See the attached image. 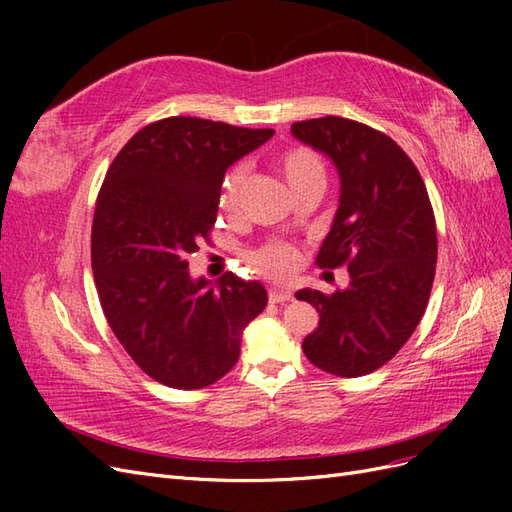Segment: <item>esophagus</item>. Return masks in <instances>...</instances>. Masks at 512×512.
<instances>
[{"mask_svg":"<svg viewBox=\"0 0 512 512\" xmlns=\"http://www.w3.org/2000/svg\"><path fill=\"white\" fill-rule=\"evenodd\" d=\"M292 299V292L288 288H269V301L271 303H286Z\"/></svg>","mask_w":512,"mask_h":512,"instance_id":"34e87169","label":"esophagus"}]
</instances>
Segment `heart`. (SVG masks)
I'll return each mask as SVG.
<instances>
[{
  "label": "heart",
  "instance_id": "1",
  "mask_svg": "<svg viewBox=\"0 0 512 512\" xmlns=\"http://www.w3.org/2000/svg\"><path fill=\"white\" fill-rule=\"evenodd\" d=\"M277 164H280L282 175L286 177L292 190H299L312 181H324V164L318 153L309 147H288L280 156V160H277ZM243 181L245 166H235L228 170L220 188L222 209H237ZM247 258H250V262L260 273L271 277H282L297 265V252H294V247L280 241L260 245L258 250L250 252Z\"/></svg>",
  "mask_w": 512,
  "mask_h": 512
}]
</instances>
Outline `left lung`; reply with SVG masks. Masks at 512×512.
<instances>
[{"mask_svg":"<svg viewBox=\"0 0 512 512\" xmlns=\"http://www.w3.org/2000/svg\"><path fill=\"white\" fill-rule=\"evenodd\" d=\"M290 130L339 170V209L316 265L350 273L344 290L297 292L320 314L303 352L327 374L359 378L389 363L425 314L438 260L433 207L418 168L384 132L335 115Z\"/></svg>","mask_w":512,"mask_h":512,"instance_id":"left-lung-1","label":"left lung"}]
</instances>
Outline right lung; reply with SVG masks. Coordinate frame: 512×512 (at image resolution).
Returning <instances> with one entry per match:
<instances>
[{
  "mask_svg": "<svg viewBox=\"0 0 512 512\" xmlns=\"http://www.w3.org/2000/svg\"><path fill=\"white\" fill-rule=\"evenodd\" d=\"M269 128L166 117L117 153L91 224V269L119 344L149 378L196 391L235 367L241 333L267 290L226 271L194 282L185 256L209 239L232 162L267 143Z\"/></svg>",
  "mask_w": 512,
  "mask_h": 512,
  "instance_id": "obj_1",
  "label": "right lung"
}]
</instances>
